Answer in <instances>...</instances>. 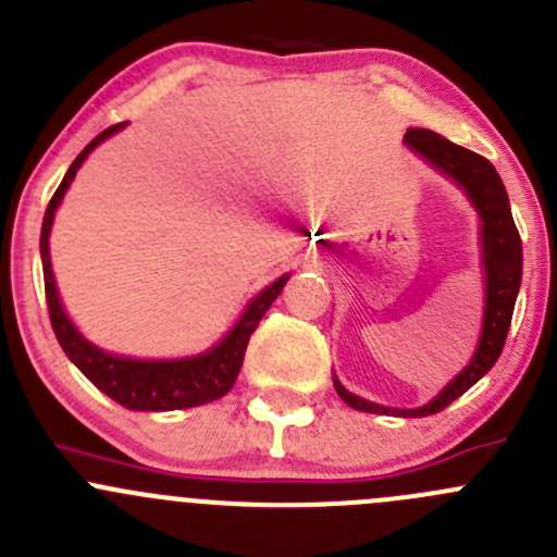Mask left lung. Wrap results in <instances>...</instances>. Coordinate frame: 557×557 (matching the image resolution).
Here are the masks:
<instances>
[{"instance_id":"obj_1","label":"left lung","mask_w":557,"mask_h":557,"mask_svg":"<svg viewBox=\"0 0 557 557\" xmlns=\"http://www.w3.org/2000/svg\"><path fill=\"white\" fill-rule=\"evenodd\" d=\"M405 147L416 154L419 160L438 171L444 180H449L468 203L473 207L479 218V261H482L484 274V315H482V332H479L476 350H473L471 361L435 394L430 403L419 405V408H388V405L370 403V399L359 397V394L348 392L334 375V388H337L339 399L348 403L350 408L364 410V413H386V416H403V419H419V416H433L444 410L446 405L455 403L460 394H466L479 377L487 375L493 364L498 361L500 350H504L506 334L511 326V312H515L517 294H520L522 283V242L517 234L515 218H511L509 196L500 182L498 171L493 163L479 158L471 149H462L451 144L444 135L433 133L424 127H410L405 133Z\"/></svg>"}]
</instances>
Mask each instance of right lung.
I'll return each mask as SVG.
<instances>
[{
    "mask_svg": "<svg viewBox=\"0 0 557 557\" xmlns=\"http://www.w3.org/2000/svg\"><path fill=\"white\" fill-rule=\"evenodd\" d=\"M122 127L124 124H113V127L102 129L97 138H91V141L86 144L84 152L73 160V165H70L67 174H64L62 185L53 193L51 203H48L46 209V218H42L40 258L53 334H57L59 345H62V350L67 354V359L73 361V364L78 367L102 394H108L113 403L124 405V408L160 413V410H185L196 408V405L214 403V399H220L223 394H228L231 386L236 383L242 361H245L247 343H250V334L256 332L258 321L267 315L272 301L277 299L283 285L290 280V272H285L283 277H277L274 283H269L267 288L258 290V294L247 301V307L242 310V315L236 318L234 326L223 334L220 343L201 350V354L180 356V359H135V356L102 350L100 345H95L91 339H86L84 334L78 332V326L70 321L67 310H64L62 299H59V288L51 269V247H48L53 218H57L59 203L64 201V193L70 190V185H73L75 174H78V169L84 165V160Z\"/></svg>",
    "mask_w": 557,
    "mask_h": 557,
    "instance_id": "obj_1",
    "label": "right lung"
}]
</instances>
